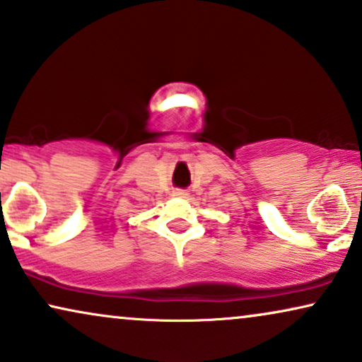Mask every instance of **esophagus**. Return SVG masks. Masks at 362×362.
I'll list each match as a JSON object with an SVG mask.
<instances>
[{
  "label": "esophagus",
  "mask_w": 362,
  "mask_h": 362,
  "mask_svg": "<svg viewBox=\"0 0 362 362\" xmlns=\"http://www.w3.org/2000/svg\"><path fill=\"white\" fill-rule=\"evenodd\" d=\"M175 196H177V197H186L187 192H186L185 189H176V191H175Z\"/></svg>",
  "instance_id": "esophagus-1"
}]
</instances>
